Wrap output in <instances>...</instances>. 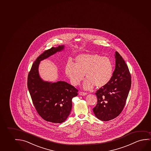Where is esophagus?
Masks as SVG:
<instances>
[{"label": "esophagus", "mask_w": 151, "mask_h": 151, "mask_svg": "<svg viewBox=\"0 0 151 151\" xmlns=\"http://www.w3.org/2000/svg\"><path fill=\"white\" fill-rule=\"evenodd\" d=\"M87 94V93H85V92H82V91H80V92L79 93V95L81 96H85Z\"/></svg>", "instance_id": "34e87169"}]
</instances>
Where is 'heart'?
Returning <instances> with one entry per match:
<instances>
[{
  "label": "heart",
  "instance_id": "obj_1",
  "mask_svg": "<svg viewBox=\"0 0 151 151\" xmlns=\"http://www.w3.org/2000/svg\"><path fill=\"white\" fill-rule=\"evenodd\" d=\"M74 64L68 62L65 67V73L72 85H79L84 78L87 79L83 87L91 89L95 86L101 88L107 85L112 79L113 65L111 60L106 56L97 54H82L74 59Z\"/></svg>",
  "mask_w": 151,
  "mask_h": 151
}]
</instances>
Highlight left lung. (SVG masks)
I'll list each match as a JSON object with an SVG mask.
<instances>
[{"instance_id":"1","label":"left lung","mask_w":151,"mask_h":151,"mask_svg":"<svg viewBox=\"0 0 151 151\" xmlns=\"http://www.w3.org/2000/svg\"><path fill=\"white\" fill-rule=\"evenodd\" d=\"M115 68L110 82L97 91V104L93 108L96 116L108 121L118 116L123 110L131 87V75L125 62L117 51Z\"/></svg>"}]
</instances>
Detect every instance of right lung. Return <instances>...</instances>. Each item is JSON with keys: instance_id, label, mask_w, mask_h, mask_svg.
Listing matches in <instances>:
<instances>
[{"instance_id": "right-lung-1", "label": "right lung", "mask_w": 151, "mask_h": 151, "mask_svg": "<svg viewBox=\"0 0 151 151\" xmlns=\"http://www.w3.org/2000/svg\"><path fill=\"white\" fill-rule=\"evenodd\" d=\"M64 45L52 47L39 56L28 76L27 86L32 103L39 115L47 122H64L70 114L72 99L78 90L65 81H45L39 74V65L42 60L64 50Z\"/></svg>"}]
</instances>
